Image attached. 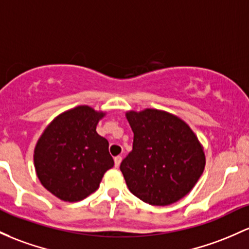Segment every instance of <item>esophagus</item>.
<instances>
[{
  "instance_id": "obj_1",
  "label": "esophagus",
  "mask_w": 249,
  "mask_h": 249,
  "mask_svg": "<svg viewBox=\"0 0 249 249\" xmlns=\"http://www.w3.org/2000/svg\"><path fill=\"white\" fill-rule=\"evenodd\" d=\"M120 163H122V156H117V157H114V165H116V168H118Z\"/></svg>"
}]
</instances>
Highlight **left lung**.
Listing matches in <instances>:
<instances>
[{"instance_id":"left-lung-1","label":"left lung","mask_w":249,"mask_h":249,"mask_svg":"<svg viewBox=\"0 0 249 249\" xmlns=\"http://www.w3.org/2000/svg\"><path fill=\"white\" fill-rule=\"evenodd\" d=\"M132 151L120 171L131 193L152 206L184 197L203 173L206 157L193 130L174 114L146 108L126 113Z\"/></svg>"}]
</instances>
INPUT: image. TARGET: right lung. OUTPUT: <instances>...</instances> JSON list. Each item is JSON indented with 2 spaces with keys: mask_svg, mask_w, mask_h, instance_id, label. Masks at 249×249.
<instances>
[{
  "mask_svg": "<svg viewBox=\"0 0 249 249\" xmlns=\"http://www.w3.org/2000/svg\"><path fill=\"white\" fill-rule=\"evenodd\" d=\"M105 113L83 105L64 112L43 131L34 150L41 184L66 202L86 198L114 165L107 139L97 133Z\"/></svg>",
  "mask_w": 249,
  "mask_h": 249,
  "instance_id": "obj_1",
  "label": "right lung"
}]
</instances>
